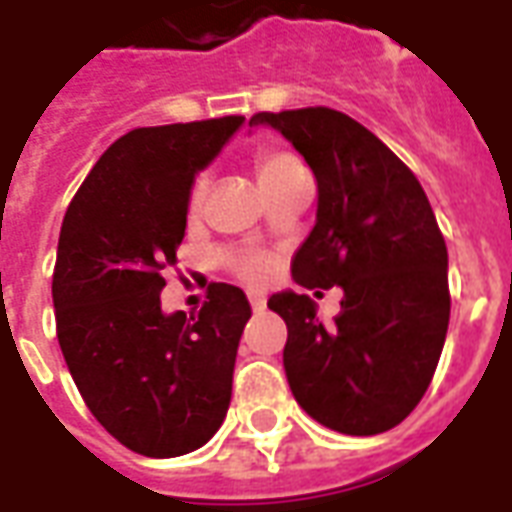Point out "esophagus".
<instances>
[{
    "label": "esophagus",
    "mask_w": 512,
    "mask_h": 512,
    "mask_svg": "<svg viewBox=\"0 0 512 512\" xmlns=\"http://www.w3.org/2000/svg\"><path fill=\"white\" fill-rule=\"evenodd\" d=\"M249 304H252L255 312H263L266 310V296L263 293H249Z\"/></svg>",
    "instance_id": "34e87169"
}]
</instances>
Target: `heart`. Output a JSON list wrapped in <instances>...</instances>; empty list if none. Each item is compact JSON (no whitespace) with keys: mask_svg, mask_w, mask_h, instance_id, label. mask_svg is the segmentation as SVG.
Returning a JSON list of instances; mask_svg holds the SVG:
<instances>
[{"mask_svg":"<svg viewBox=\"0 0 512 512\" xmlns=\"http://www.w3.org/2000/svg\"><path fill=\"white\" fill-rule=\"evenodd\" d=\"M296 169H301V164L293 156H288V153H263V156L257 158V178L263 183V189H271L274 183H279L285 175L296 172ZM205 191H208V175H200L189 197L191 211H200L202 200H205ZM238 268H241V274L246 279H260L266 274V257L246 255L241 257Z\"/></svg>","mask_w":512,"mask_h":512,"instance_id":"obj_1","label":"heart"}]
</instances>
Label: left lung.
I'll return each mask as SVG.
<instances>
[{
  "mask_svg": "<svg viewBox=\"0 0 512 512\" xmlns=\"http://www.w3.org/2000/svg\"><path fill=\"white\" fill-rule=\"evenodd\" d=\"M296 147L318 183V213L290 274L301 288H343L326 323L315 301L268 299L288 326L290 392L307 414L345 436H376L414 411L439 365L447 323V246L414 172L343 112L326 106L260 112Z\"/></svg>",
  "mask_w": 512,
  "mask_h": 512,
  "instance_id": "8db88e82",
  "label": "left lung"
}]
</instances>
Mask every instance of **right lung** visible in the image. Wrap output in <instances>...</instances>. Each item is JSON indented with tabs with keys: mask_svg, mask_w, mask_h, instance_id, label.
I'll use <instances>...</instances> for the list:
<instances>
[{
	"mask_svg": "<svg viewBox=\"0 0 512 512\" xmlns=\"http://www.w3.org/2000/svg\"><path fill=\"white\" fill-rule=\"evenodd\" d=\"M244 117L136 128L98 158L62 219L51 299L65 365L128 450L178 458L222 428L252 307L216 282L200 315L161 310L191 183Z\"/></svg>",
	"mask_w": 512,
	"mask_h": 512,
	"instance_id": "right-lung-1",
	"label": "right lung"
}]
</instances>
